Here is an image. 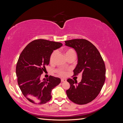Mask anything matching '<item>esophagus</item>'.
<instances>
[{
	"label": "esophagus",
	"mask_w": 123,
	"mask_h": 123,
	"mask_svg": "<svg viewBox=\"0 0 123 123\" xmlns=\"http://www.w3.org/2000/svg\"><path fill=\"white\" fill-rule=\"evenodd\" d=\"M67 81V80L65 79H61V81H62V82H65V81Z\"/></svg>",
	"instance_id": "34e87169"
}]
</instances>
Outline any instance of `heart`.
Masks as SVG:
<instances>
[{
  "instance_id": "heart-1",
  "label": "heart",
  "mask_w": 123,
  "mask_h": 123,
  "mask_svg": "<svg viewBox=\"0 0 123 123\" xmlns=\"http://www.w3.org/2000/svg\"><path fill=\"white\" fill-rule=\"evenodd\" d=\"M64 54L66 56V57L67 58V59L70 57L71 56H75V52L74 50L72 49H66L64 50ZM57 55V51H54L52 53L50 58V62H52L55 58V57H56V56ZM58 72L59 73L61 74L62 75H65L66 74V72L64 71H63L62 70H59L58 71Z\"/></svg>"
}]
</instances>
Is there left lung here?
I'll return each instance as SVG.
<instances>
[{
    "instance_id": "obj_1",
    "label": "left lung",
    "mask_w": 123,
    "mask_h": 123,
    "mask_svg": "<svg viewBox=\"0 0 123 123\" xmlns=\"http://www.w3.org/2000/svg\"><path fill=\"white\" fill-rule=\"evenodd\" d=\"M65 45L75 50L77 64L74 75L80 73L82 79L78 83L69 79L70 88L66 91L67 96L73 103L84 105L94 99L101 91L105 81V63L99 51L93 44L84 39L65 41Z\"/></svg>"
}]
</instances>
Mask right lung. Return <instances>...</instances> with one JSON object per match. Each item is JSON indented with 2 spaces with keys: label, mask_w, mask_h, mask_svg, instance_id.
<instances>
[{
  "label": "right lung",
  "mask_w": 123,
  "mask_h": 123,
  "mask_svg": "<svg viewBox=\"0 0 123 123\" xmlns=\"http://www.w3.org/2000/svg\"><path fill=\"white\" fill-rule=\"evenodd\" d=\"M62 46L61 43L44 39L32 41L21 53L16 65V73L19 87L30 102L43 104L51 99V91L60 84L58 77L50 76L41 80V74L49 64L54 50Z\"/></svg>",
  "instance_id": "1"
}]
</instances>
